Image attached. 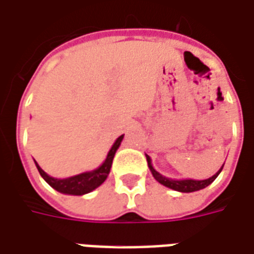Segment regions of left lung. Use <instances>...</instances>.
Wrapping results in <instances>:
<instances>
[{"label":"left lung","instance_id":"obj_1","mask_svg":"<svg viewBox=\"0 0 254 254\" xmlns=\"http://www.w3.org/2000/svg\"><path fill=\"white\" fill-rule=\"evenodd\" d=\"M146 160H147V165H149L150 170H151V175L154 177L155 180L158 181L160 184L162 186L168 187L170 190H179V192H195V190H203L205 187H208L212 183V181L215 180L218 175L221 173V170L223 169V166H222L219 172H216L215 175L210 177V179H207V180H192V179H188V180H173V179H168L165 176L160 175L157 170L153 168L151 165V158H150L149 155L146 154ZM225 165V164H223Z\"/></svg>","mask_w":254,"mask_h":254}]
</instances>
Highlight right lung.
<instances>
[{
  "label": "right lung",
  "instance_id": "obj_1",
  "mask_svg": "<svg viewBox=\"0 0 254 254\" xmlns=\"http://www.w3.org/2000/svg\"><path fill=\"white\" fill-rule=\"evenodd\" d=\"M122 140H123V135H120L119 138L115 140L114 146L109 150L105 161L97 169L92 170V172H85V173L73 176V177H68V179H54V177L47 175L36 162L35 164H36V168H38L40 176L49 183L50 186L53 187L54 190H57L61 193H66V195H85V193H89V192L96 190L97 187L101 186L107 180L111 166H112L115 153H116V150L119 149Z\"/></svg>",
  "mask_w": 254,
  "mask_h": 254
}]
</instances>
